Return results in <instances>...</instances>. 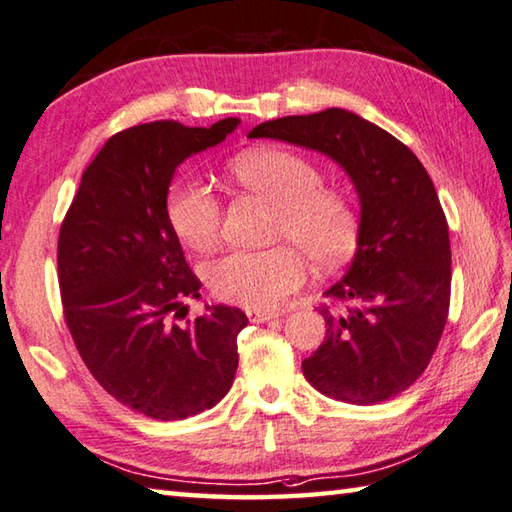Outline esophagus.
<instances>
[{"mask_svg":"<svg viewBox=\"0 0 512 512\" xmlns=\"http://www.w3.org/2000/svg\"><path fill=\"white\" fill-rule=\"evenodd\" d=\"M247 317L249 321H254V324H263V321H270L279 317V312H272V310H247Z\"/></svg>","mask_w":512,"mask_h":512,"instance_id":"esophagus-1","label":"esophagus"}]
</instances>
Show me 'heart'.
Returning <instances> with one entry per match:
<instances>
[{"label":"heart","instance_id":"b5f03b06","mask_svg":"<svg viewBox=\"0 0 512 512\" xmlns=\"http://www.w3.org/2000/svg\"><path fill=\"white\" fill-rule=\"evenodd\" d=\"M231 175L276 204L272 238L290 242L263 251H229L204 267L215 299L247 308H274L306 281V254L321 267L342 265L360 242V213L339 188L321 186L319 168L290 150L265 148L233 159ZM168 220L179 238L197 251L220 240L222 204L209 186L186 182L168 195Z\"/></svg>","mask_w":512,"mask_h":512}]
</instances>
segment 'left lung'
I'll use <instances>...</instances> for the list:
<instances>
[{
  "instance_id": "obj_1",
  "label": "left lung",
  "mask_w": 512,
  "mask_h": 512,
  "mask_svg": "<svg viewBox=\"0 0 512 512\" xmlns=\"http://www.w3.org/2000/svg\"><path fill=\"white\" fill-rule=\"evenodd\" d=\"M263 137L335 159L362 204L355 258L326 292V339L303 360V375L351 405L396 398L427 369L450 312V233L434 182L405 143L339 107L249 132Z\"/></svg>"
}]
</instances>
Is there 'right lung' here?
Masks as SVG:
<instances>
[{
    "label": "right lung",
    "instance_id": "1",
    "mask_svg": "<svg viewBox=\"0 0 512 512\" xmlns=\"http://www.w3.org/2000/svg\"><path fill=\"white\" fill-rule=\"evenodd\" d=\"M238 123L155 121L116 132L85 168L62 220L58 283L71 339L96 382L148 418L211 409L238 369L242 310L206 306L202 317L170 324L179 303L200 297L202 283L166 211L175 168L218 146Z\"/></svg>",
    "mask_w": 512,
    "mask_h": 512
}]
</instances>
